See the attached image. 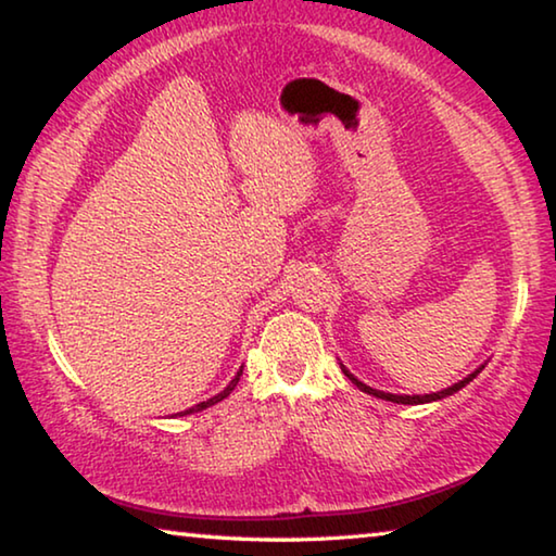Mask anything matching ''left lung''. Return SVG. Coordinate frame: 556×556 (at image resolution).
<instances>
[{
	"instance_id": "8db88e82",
	"label": "left lung",
	"mask_w": 556,
	"mask_h": 556,
	"mask_svg": "<svg viewBox=\"0 0 556 556\" xmlns=\"http://www.w3.org/2000/svg\"><path fill=\"white\" fill-rule=\"evenodd\" d=\"M342 371H344V377H348L352 384H357L362 391H367V394H371V396H379V399H384V402H394V404H426V402H435V399H443V396H451V394H456L458 389H463L468 384V381H472L476 379V375L478 371H472L470 377H466L463 381H458V384H453V387H448V389H443V391H435V394H426V396H399V394H387V391H377V389H371V387H367V384H362V381L357 379V377H352L348 369L342 367Z\"/></svg>"
}]
</instances>
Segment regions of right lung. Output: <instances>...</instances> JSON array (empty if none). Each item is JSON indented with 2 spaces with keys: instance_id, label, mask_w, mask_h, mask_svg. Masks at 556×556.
Instances as JSON below:
<instances>
[{
  "instance_id": "add662e5",
  "label": "right lung",
  "mask_w": 556,
  "mask_h": 556,
  "mask_svg": "<svg viewBox=\"0 0 556 556\" xmlns=\"http://www.w3.org/2000/svg\"><path fill=\"white\" fill-rule=\"evenodd\" d=\"M243 371V369H241ZM241 371H239V375H236L231 381H229V387H226L224 391H222V394H216V396H212V399H206V402H202V404H197V406H192V408H187V412H181V414H197V412H204V408H208V406H214V404H218V402H224V399L226 396H229L231 394V391H233V387L236 384H239V377H241ZM177 416V414H175Z\"/></svg>"
}]
</instances>
